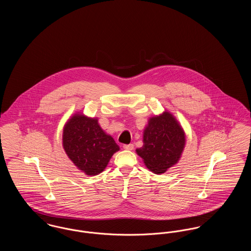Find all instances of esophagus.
<instances>
[{"mask_svg":"<svg viewBox=\"0 0 251 251\" xmlns=\"http://www.w3.org/2000/svg\"><path fill=\"white\" fill-rule=\"evenodd\" d=\"M123 149L127 150V151H131V150H133V145L132 144H124Z\"/></svg>","mask_w":251,"mask_h":251,"instance_id":"1","label":"esophagus"}]
</instances>
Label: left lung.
Returning <instances> with one entry per match:
<instances>
[{"mask_svg": "<svg viewBox=\"0 0 251 251\" xmlns=\"http://www.w3.org/2000/svg\"><path fill=\"white\" fill-rule=\"evenodd\" d=\"M143 147L136 150L147 167L156 174L164 173L175 165L185 144L181 127L167 112L151 118L144 131Z\"/></svg>", "mask_w": 251, "mask_h": 251, "instance_id": "left-lung-1", "label": "left lung"}]
</instances>
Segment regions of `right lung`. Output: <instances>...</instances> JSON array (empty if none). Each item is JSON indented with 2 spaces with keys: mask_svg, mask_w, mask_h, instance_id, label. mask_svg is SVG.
Listing matches in <instances>:
<instances>
[{
  "mask_svg": "<svg viewBox=\"0 0 251 251\" xmlns=\"http://www.w3.org/2000/svg\"><path fill=\"white\" fill-rule=\"evenodd\" d=\"M66 153L87 175H98L107 166L112 155L120 150L115 140L101 130L98 120L75 115L63 132Z\"/></svg>",
  "mask_w": 251,
  "mask_h": 251,
  "instance_id": "1",
  "label": "right lung"
}]
</instances>
